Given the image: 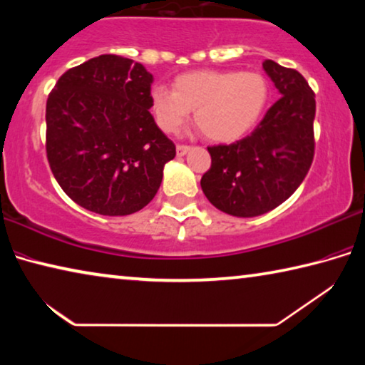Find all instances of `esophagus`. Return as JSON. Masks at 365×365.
<instances>
[{
	"label": "esophagus",
	"mask_w": 365,
	"mask_h": 365,
	"mask_svg": "<svg viewBox=\"0 0 365 365\" xmlns=\"http://www.w3.org/2000/svg\"><path fill=\"white\" fill-rule=\"evenodd\" d=\"M191 150L187 145H177V156H185Z\"/></svg>",
	"instance_id": "obj_1"
}]
</instances>
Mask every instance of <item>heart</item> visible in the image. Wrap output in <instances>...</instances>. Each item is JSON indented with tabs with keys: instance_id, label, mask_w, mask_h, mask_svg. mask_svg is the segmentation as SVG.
I'll use <instances>...</instances> for the list:
<instances>
[{
	"instance_id": "b5f03b06",
	"label": "heart",
	"mask_w": 365,
	"mask_h": 365,
	"mask_svg": "<svg viewBox=\"0 0 365 365\" xmlns=\"http://www.w3.org/2000/svg\"><path fill=\"white\" fill-rule=\"evenodd\" d=\"M270 86L259 72L201 69L177 76L172 90L153 86L150 106L164 133L178 132L193 110L207 140L232 143L257 125L269 104Z\"/></svg>"
}]
</instances>
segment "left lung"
<instances>
[{"mask_svg":"<svg viewBox=\"0 0 365 365\" xmlns=\"http://www.w3.org/2000/svg\"><path fill=\"white\" fill-rule=\"evenodd\" d=\"M262 67L280 100L248 137L209 146L211 169L201 178L211 205L235 217H256L280 206L304 180L314 158L316 95L298 71L270 59Z\"/></svg>","mask_w":365,"mask_h":365,"instance_id":"left-lung-1","label":"left lung"}]
</instances>
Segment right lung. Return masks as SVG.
Here are the masks:
<instances>
[{
	"label": "right lung",
	"mask_w": 365,
	"mask_h": 365,
	"mask_svg": "<svg viewBox=\"0 0 365 365\" xmlns=\"http://www.w3.org/2000/svg\"><path fill=\"white\" fill-rule=\"evenodd\" d=\"M153 76L101 54L67 71L46 101V156L64 193L101 215H128L158 193L175 145L150 113Z\"/></svg>",
	"instance_id": "obj_1"
}]
</instances>
